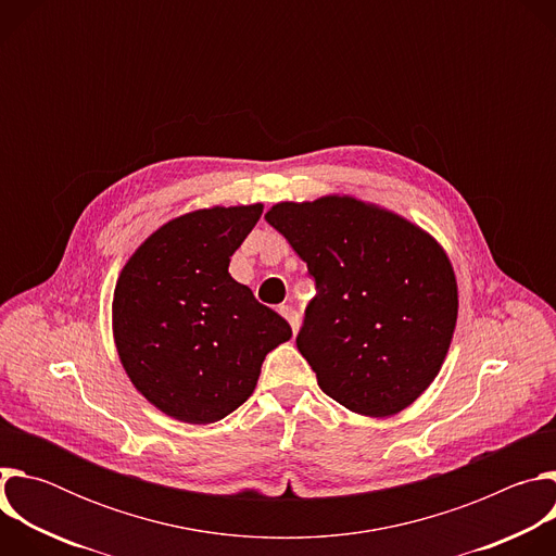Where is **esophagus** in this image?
Listing matches in <instances>:
<instances>
[{"mask_svg":"<svg viewBox=\"0 0 556 556\" xmlns=\"http://www.w3.org/2000/svg\"><path fill=\"white\" fill-rule=\"evenodd\" d=\"M279 312L286 316V321L290 324L292 332L296 334V332H299V324H301V319H299V312H296L292 305H281V307H279Z\"/></svg>","mask_w":556,"mask_h":556,"instance_id":"1","label":"esophagus"}]
</instances>
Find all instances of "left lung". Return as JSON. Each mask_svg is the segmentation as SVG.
<instances>
[{"label": "left lung", "instance_id": "1", "mask_svg": "<svg viewBox=\"0 0 556 556\" xmlns=\"http://www.w3.org/2000/svg\"><path fill=\"white\" fill-rule=\"evenodd\" d=\"M307 264L316 294L296 348L345 409L384 418L438 376L457 321L453 266L429 232L350 195L266 213Z\"/></svg>", "mask_w": 556, "mask_h": 556}]
</instances>
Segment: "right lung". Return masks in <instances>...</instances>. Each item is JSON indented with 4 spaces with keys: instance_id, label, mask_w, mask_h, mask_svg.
Wrapping results in <instances>:
<instances>
[{
    "instance_id": "add662e5",
    "label": "right lung",
    "mask_w": 556,
    "mask_h": 556,
    "mask_svg": "<svg viewBox=\"0 0 556 556\" xmlns=\"http://www.w3.org/2000/svg\"><path fill=\"white\" fill-rule=\"evenodd\" d=\"M262 204L180 215L138 247L114 290L112 326L121 363L163 414L217 422L255 391L262 363L292 330L228 275L230 255Z\"/></svg>"
}]
</instances>
